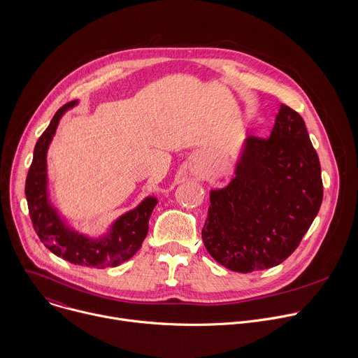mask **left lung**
I'll return each instance as SVG.
<instances>
[{
	"instance_id": "obj_1",
	"label": "left lung",
	"mask_w": 358,
	"mask_h": 358,
	"mask_svg": "<svg viewBox=\"0 0 358 358\" xmlns=\"http://www.w3.org/2000/svg\"><path fill=\"white\" fill-rule=\"evenodd\" d=\"M202 241L239 273L282 264L309 231L323 201L322 169L301 116L280 105L268 138L249 136L224 188L211 189Z\"/></svg>"
}]
</instances>
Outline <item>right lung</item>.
Returning a JSON list of instances; mask_svg holds the SVG:
<instances>
[{"label": "right lung", "mask_w": 358, "mask_h": 358, "mask_svg": "<svg viewBox=\"0 0 358 358\" xmlns=\"http://www.w3.org/2000/svg\"><path fill=\"white\" fill-rule=\"evenodd\" d=\"M76 105L78 100L64 105L35 144L32 164L25 181L29 217L39 239L57 257L73 265L93 266L97 269L117 266L130 259L140 249L147 236L148 220L156 207L157 198H144L134 210L119 217L103 236L90 238L66 225V221L61 218L57 208L49 201L46 152L61 117Z\"/></svg>", "instance_id": "obj_1"}]
</instances>
